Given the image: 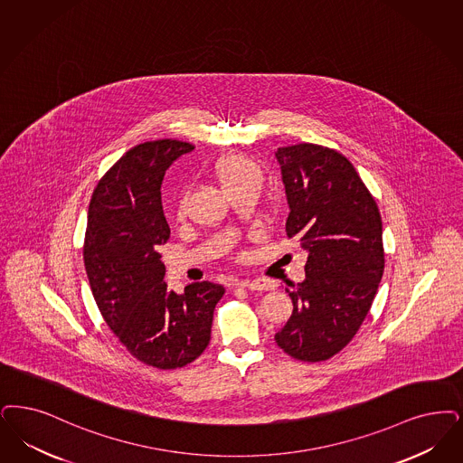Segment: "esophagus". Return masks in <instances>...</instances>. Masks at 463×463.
Returning a JSON list of instances; mask_svg holds the SVG:
<instances>
[{
	"instance_id": "1",
	"label": "esophagus",
	"mask_w": 463,
	"mask_h": 463,
	"mask_svg": "<svg viewBox=\"0 0 463 463\" xmlns=\"http://www.w3.org/2000/svg\"><path fill=\"white\" fill-rule=\"evenodd\" d=\"M238 286L241 288H246V289H251V291H269V289H272L274 286H272V282L269 280V279H244V280H240L238 282Z\"/></svg>"
}]
</instances>
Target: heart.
<instances>
[{
    "mask_svg": "<svg viewBox=\"0 0 463 463\" xmlns=\"http://www.w3.org/2000/svg\"><path fill=\"white\" fill-rule=\"evenodd\" d=\"M215 174L221 181L223 189H229L232 185L242 184L248 181H260L261 172H260L257 164H253L250 158L240 156V155H231L227 158H222L217 166ZM184 212V202H179V213Z\"/></svg>",
    "mask_w": 463,
    "mask_h": 463,
    "instance_id": "heart-1",
    "label": "heart"
}]
</instances>
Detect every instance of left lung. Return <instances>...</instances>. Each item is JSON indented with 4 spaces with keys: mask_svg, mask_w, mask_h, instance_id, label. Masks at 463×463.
I'll list each match as a JSON object with an SVG mask.
<instances>
[{
    "mask_svg": "<svg viewBox=\"0 0 463 463\" xmlns=\"http://www.w3.org/2000/svg\"><path fill=\"white\" fill-rule=\"evenodd\" d=\"M289 215L286 232L308 251L305 280L286 289L293 314L276 343L303 362L341 352L369 314L384 272L383 222L348 158L310 143L276 153Z\"/></svg>",
    "mask_w": 463,
    "mask_h": 463,
    "instance_id": "1",
    "label": "left lung"
}]
</instances>
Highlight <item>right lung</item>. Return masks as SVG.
<instances>
[{
	"label": "right lung",
	"instance_id": "add662e5",
	"mask_svg": "<svg viewBox=\"0 0 463 463\" xmlns=\"http://www.w3.org/2000/svg\"><path fill=\"white\" fill-rule=\"evenodd\" d=\"M194 146L160 139L129 149L101 177L88 212L84 265L96 305L111 331L139 362L177 369L210 343L213 310L225 289L193 282L166 289L156 251L170 238L162 206L166 168Z\"/></svg>",
	"mask_w": 463,
	"mask_h": 463
}]
</instances>
